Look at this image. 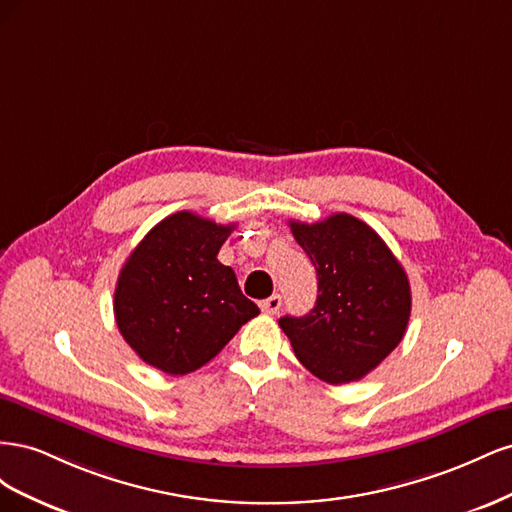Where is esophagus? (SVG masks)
<instances>
[{
	"instance_id": "obj_1",
	"label": "esophagus",
	"mask_w": 512,
	"mask_h": 512,
	"mask_svg": "<svg viewBox=\"0 0 512 512\" xmlns=\"http://www.w3.org/2000/svg\"><path fill=\"white\" fill-rule=\"evenodd\" d=\"M280 307H282V297H280V294H271L269 299L260 301V309L265 314H269V316H275L277 312H280Z\"/></svg>"
}]
</instances>
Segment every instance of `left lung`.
Masks as SVG:
<instances>
[{"label": "left lung", "mask_w": 512, "mask_h": 512, "mask_svg": "<svg viewBox=\"0 0 512 512\" xmlns=\"http://www.w3.org/2000/svg\"><path fill=\"white\" fill-rule=\"evenodd\" d=\"M290 230L318 275V299L301 318L284 316L305 369L329 384L361 380L406 333L412 294L408 275L378 232L348 213Z\"/></svg>", "instance_id": "8db88e82"}]
</instances>
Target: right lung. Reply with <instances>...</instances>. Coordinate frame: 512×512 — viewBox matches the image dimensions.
Instances as JSON below:
<instances>
[{"label":"right lung","mask_w":512,"mask_h":512,"mask_svg":"<svg viewBox=\"0 0 512 512\" xmlns=\"http://www.w3.org/2000/svg\"><path fill=\"white\" fill-rule=\"evenodd\" d=\"M232 228L192 211L173 213L147 232L121 267L115 320L147 365L170 376L190 374L260 314L235 271L218 260Z\"/></svg>","instance_id":"right-lung-1"}]
</instances>
